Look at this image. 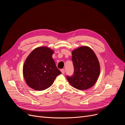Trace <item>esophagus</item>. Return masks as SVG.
Instances as JSON below:
<instances>
[{
	"instance_id": "esophagus-1",
	"label": "esophagus",
	"mask_w": 125,
	"mask_h": 125,
	"mask_svg": "<svg viewBox=\"0 0 125 125\" xmlns=\"http://www.w3.org/2000/svg\"><path fill=\"white\" fill-rule=\"evenodd\" d=\"M60 71H61L62 73V74H64V73H65V69H61V70H60Z\"/></svg>"
}]
</instances>
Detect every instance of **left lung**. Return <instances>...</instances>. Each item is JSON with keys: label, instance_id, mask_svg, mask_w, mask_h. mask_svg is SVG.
<instances>
[{"label": "left lung", "instance_id": "left-lung-1", "mask_svg": "<svg viewBox=\"0 0 125 125\" xmlns=\"http://www.w3.org/2000/svg\"><path fill=\"white\" fill-rule=\"evenodd\" d=\"M74 66L73 76L67 80L74 88L85 90L93 86L100 73V65L95 52L88 46H83L72 51Z\"/></svg>", "mask_w": 125, "mask_h": 125}]
</instances>
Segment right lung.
<instances>
[{"label":"right lung","mask_w":125,"mask_h":125,"mask_svg":"<svg viewBox=\"0 0 125 125\" xmlns=\"http://www.w3.org/2000/svg\"><path fill=\"white\" fill-rule=\"evenodd\" d=\"M54 51L46 47L35 48L25 60L23 67L24 80L29 86L36 91L50 87L61 74L52 57Z\"/></svg>","instance_id":"1"}]
</instances>
